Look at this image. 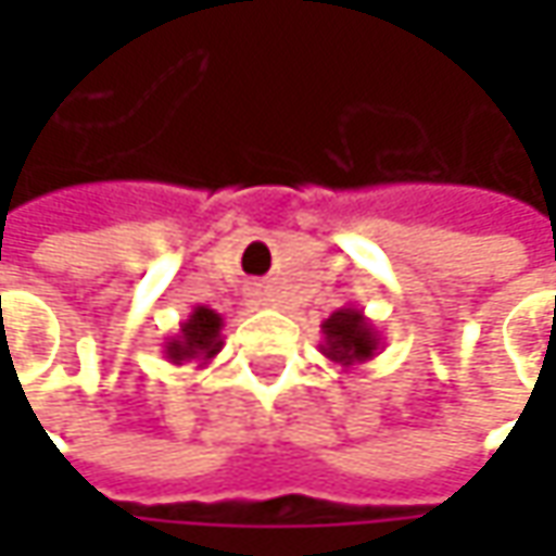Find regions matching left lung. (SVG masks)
Returning <instances> with one entry per match:
<instances>
[{
  "mask_svg": "<svg viewBox=\"0 0 556 556\" xmlns=\"http://www.w3.org/2000/svg\"><path fill=\"white\" fill-rule=\"evenodd\" d=\"M321 333H325V340L318 343V350L325 358L337 362L340 368L362 365L380 350V333L358 306H343V309L331 312V318L321 321Z\"/></svg>",
  "mask_w": 556,
  "mask_h": 556,
  "instance_id": "obj_1",
  "label": "left lung"
}]
</instances>
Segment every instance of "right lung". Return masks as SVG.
<instances>
[{
  "label": "right lung",
  "instance_id": "right-lung-1",
  "mask_svg": "<svg viewBox=\"0 0 556 556\" xmlns=\"http://www.w3.org/2000/svg\"><path fill=\"white\" fill-rule=\"evenodd\" d=\"M219 350H223V315L206 306H194L191 315L179 325V333L166 337L163 358L173 365L198 362L203 368L210 358H216Z\"/></svg>",
  "mask_w": 556,
  "mask_h": 556
}]
</instances>
